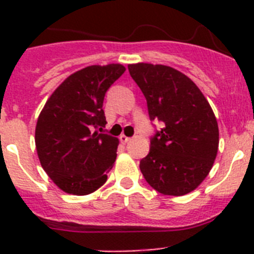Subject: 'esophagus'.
I'll return each instance as SVG.
<instances>
[{"label": "esophagus", "mask_w": 254, "mask_h": 254, "mask_svg": "<svg viewBox=\"0 0 254 254\" xmlns=\"http://www.w3.org/2000/svg\"><path fill=\"white\" fill-rule=\"evenodd\" d=\"M129 140H131V138L127 137V136H125V134H121V136H120V141L122 143H127Z\"/></svg>", "instance_id": "1"}]
</instances>
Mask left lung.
<instances>
[{
    "label": "left lung",
    "instance_id": "8db88e82",
    "mask_svg": "<svg viewBox=\"0 0 254 254\" xmlns=\"http://www.w3.org/2000/svg\"><path fill=\"white\" fill-rule=\"evenodd\" d=\"M128 71L146 98L150 120L163 122L140 161L141 173L160 193L185 196L214 165L219 149L216 117L197 85L178 69L134 64Z\"/></svg>",
    "mask_w": 254,
    "mask_h": 254
}]
</instances>
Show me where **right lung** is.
Wrapping results in <instances>:
<instances>
[{
  "mask_svg": "<svg viewBox=\"0 0 254 254\" xmlns=\"http://www.w3.org/2000/svg\"><path fill=\"white\" fill-rule=\"evenodd\" d=\"M125 66H87L53 91L38 117L35 147L42 168L58 188L85 196L107 182L117 158L118 138L105 127L103 102Z\"/></svg>",
  "mask_w": 254,
  "mask_h": 254,
  "instance_id": "1",
  "label": "right lung"
}]
</instances>
